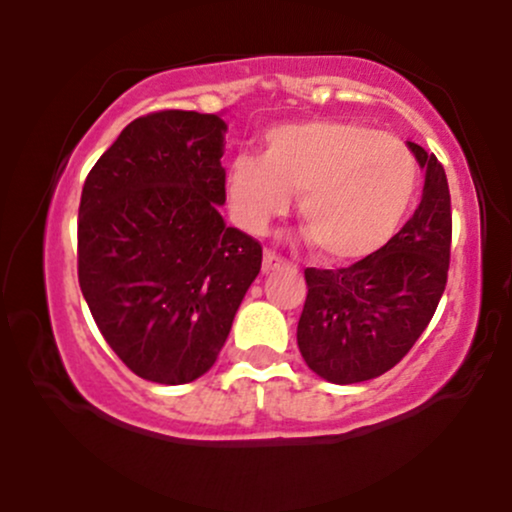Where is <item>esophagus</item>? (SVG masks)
I'll return each instance as SVG.
<instances>
[{
    "instance_id": "esophagus-1",
    "label": "esophagus",
    "mask_w": 512,
    "mask_h": 512,
    "mask_svg": "<svg viewBox=\"0 0 512 512\" xmlns=\"http://www.w3.org/2000/svg\"><path fill=\"white\" fill-rule=\"evenodd\" d=\"M286 262L284 257L281 255H276L274 250H267L264 252V257H262V272H274V269H281V267H286Z\"/></svg>"
}]
</instances>
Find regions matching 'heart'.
Here are the masks:
<instances>
[{
    "label": "heart",
    "mask_w": 512,
    "mask_h": 512,
    "mask_svg": "<svg viewBox=\"0 0 512 512\" xmlns=\"http://www.w3.org/2000/svg\"><path fill=\"white\" fill-rule=\"evenodd\" d=\"M236 221L267 231L301 195V221L325 260L385 248L419 190V161L402 137L349 120L286 122L264 132V154H238L226 175Z\"/></svg>",
    "instance_id": "1"
}]
</instances>
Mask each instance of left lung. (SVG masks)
<instances>
[{
    "instance_id": "1",
    "label": "left lung",
    "mask_w": 512,
    "mask_h": 512,
    "mask_svg": "<svg viewBox=\"0 0 512 512\" xmlns=\"http://www.w3.org/2000/svg\"><path fill=\"white\" fill-rule=\"evenodd\" d=\"M409 146L426 182L402 231L349 267L305 269L308 296L298 320V349L327 383H363L395 368L428 327L448 284V178L436 156L414 142Z\"/></svg>"
}]
</instances>
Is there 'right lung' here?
<instances>
[{"label": "right lung", "mask_w": 512, "mask_h": 512, "mask_svg": "<svg viewBox=\"0 0 512 512\" xmlns=\"http://www.w3.org/2000/svg\"><path fill=\"white\" fill-rule=\"evenodd\" d=\"M221 115L158 110L122 129L86 175L79 286L139 378L185 385L214 366L262 245L223 223Z\"/></svg>", "instance_id": "right-lung-1"}]
</instances>
